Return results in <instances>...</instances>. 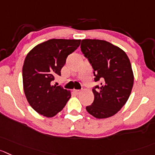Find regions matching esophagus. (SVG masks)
<instances>
[{
    "label": "esophagus",
    "mask_w": 155,
    "mask_h": 155,
    "mask_svg": "<svg viewBox=\"0 0 155 155\" xmlns=\"http://www.w3.org/2000/svg\"><path fill=\"white\" fill-rule=\"evenodd\" d=\"M74 91L75 93H76L77 94H81V90H74Z\"/></svg>",
    "instance_id": "1"
}]
</instances>
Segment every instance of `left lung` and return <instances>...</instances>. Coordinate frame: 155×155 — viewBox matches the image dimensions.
Returning a JSON list of instances; mask_svg holds the SVG:
<instances>
[{
    "mask_svg": "<svg viewBox=\"0 0 155 155\" xmlns=\"http://www.w3.org/2000/svg\"><path fill=\"white\" fill-rule=\"evenodd\" d=\"M81 48L94 69V81L101 85L92 90L94 101L86 107L97 119L117 113L132 92L134 75L129 58L123 49L100 39H83Z\"/></svg>",
    "mask_w": 155,
    "mask_h": 155,
    "instance_id": "obj_1",
    "label": "left lung"
}]
</instances>
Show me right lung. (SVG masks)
Returning a JSON list of instances; mask_svg holds the SVG:
<instances>
[{"label": "right lung", "instance_id": "1", "mask_svg": "<svg viewBox=\"0 0 155 155\" xmlns=\"http://www.w3.org/2000/svg\"><path fill=\"white\" fill-rule=\"evenodd\" d=\"M80 43L81 39H49L26 55L23 66V90L29 105L39 114L53 117L71 98V91L53 85V81L61 75L66 58Z\"/></svg>", "mask_w": 155, "mask_h": 155}]
</instances>
